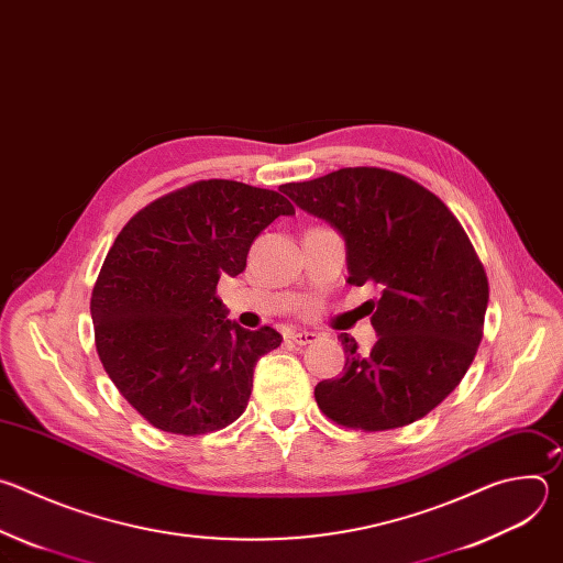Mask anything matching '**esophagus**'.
<instances>
[{"instance_id":"obj_1","label":"esophagus","mask_w":563,"mask_h":563,"mask_svg":"<svg viewBox=\"0 0 563 563\" xmlns=\"http://www.w3.org/2000/svg\"><path fill=\"white\" fill-rule=\"evenodd\" d=\"M289 339L296 343V345H309L313 341H318V334L316 332H307V330H300V332H291Z\"/></svg>"}]
</instances>
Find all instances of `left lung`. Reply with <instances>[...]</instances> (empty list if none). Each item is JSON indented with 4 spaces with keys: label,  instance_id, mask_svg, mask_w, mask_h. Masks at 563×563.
Wrapping results in <instances>:
<instances>
[{
    "label": "left lung",
    "instance_id": "8db88e82",
    "mask_svg": "<svg viewBox=\"0 0 563 563\" xmlns=\"http://www.w3.org/2000/svg\"><path fill=\"white\" fill-rule=\"evenodd\" d=\"M345 240L347 283H376L374 347L341 334L345 367L316 404L345 428L380 432L423 419L461 383L484 336L488 278L452 211L419 183L350 167L280 187Z\"/></svg>",
    "mask_w": 563,
    "mask_h": 563
}]
</instances>
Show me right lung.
<instances>
[{
  "mask_svg": "<svg viewBox=\"0 0 563 563\" xmlns=\"http://www.w3.org/2000/svg\"><path fill=\"white\" fill-rule=\"evenodd\" d=\"M294 216L278 191L200 180L146 205L118 233L91 296L96 347L120 394L157 430L207 434L245 412L258 358L283 336L227 318L218 280Z\"/></svg>",
  "mask_w": 563,
  "mask_h": 563,
  "instance_id": "1",
  "label": "right lung"
}]
</instances>
